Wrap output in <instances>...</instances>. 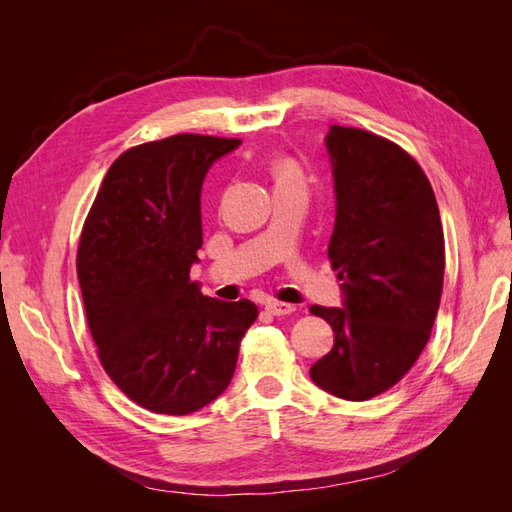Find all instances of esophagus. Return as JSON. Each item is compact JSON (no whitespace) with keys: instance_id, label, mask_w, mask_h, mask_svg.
<instances>
[{"instance_id":"34e87169","label":"esophagus","mask_w":512,"mask_h":512,"mask_svg":"<svg viewBox=\"0 0 512 512\" xmlns=\"http://www.w3.org/2000/svg\"><path fill=\"white\" fill-rule=\"evenodd\" d=\"M265 309L273 316H288L292 312H297V307L290 305V303H282V301H269Z\"/></svg>"}]
</instances>
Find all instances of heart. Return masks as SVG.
<instances>
[{
  "label": "heart",
  "mask_w": 512,
  "mask_h": 512,
  "mask_svg": "<svg viewBox=\"0 0 512 512\" xmlns=\"http://www.w3.org/2000/svg\"><path fill=\"white\" fill-rule=\"evenodd\" d=\"M299 175L297 166H294L292 162H280L275 166V179H282V177H294Z\"/></svg>",
  "instance_id": "b5f03b06"
}]
</instances>
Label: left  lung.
Listing matches in <instances>:
<instances>
[{
	"label": "left lung",
	"mask_w": 512,
	"mask_h": 512,
	"mask_svg": "<svg viewBox=\"0 0 512 512\" xmlns=\"http://www.w3.org/2000/svg\"><path fill=\"white\" fill-rule=\"evenodd\" d=\"M337 215L329 260L344 305H312L335 344L309 369L327 393L365 401L389 391L421 356L444 284V232L423 168L389 138L331 126Z\"/></svg>",
	"instance_id": "8db88e82"
}]
</instances>
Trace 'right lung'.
I'll use <instances>...</instances> for the list:
<instances>
[{
	"instance_id": "right-lung-1",
	"label": "right lung",
	"mask_w": 512,
	"mask_h": 512,
	"mask_svg": "<svg viewBox=\"0 0 512 512\" xmlns=\"http://www.w3.org/2000/svg\"><path fill=\"white\" fill-rule=\"evenodd\" d=\"M239 143L175 134L130 147L85 218L76 273L98 359L149 412L185 416L220 397L258 318L252 301L224 303L190 282L203 245V179Z\"/></svg>"
}]
</instances>
